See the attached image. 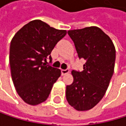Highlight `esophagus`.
<instances>
[{
  "mask_svg": "<svg viewBox=\"0 0 126 126\" xmlns=\"http://www.w3.org/2000/svg\"><path fill=\"white\" fill-rule=\"evenodd\" d=\"M69 70L68 69H62L61 70V74H62V76H64V75L69 73Z\"/></svg>",
  "mask_w": 126,
  "mask_h": 126,
  "instance_id": "esophagus-1",
  "label": "esophagus"
}]
</instances>
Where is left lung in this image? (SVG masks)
Segmentation results:
<instances>
[{
	"label": "left lung",
	"mask_w": 126,
	"mask_h": 126,
	"mask_svg": "<svg viewBox=\"0 0 126 126\" xmlns=\"http://www.w3.org/2000/svg\"><path fill=\"white\" fill-rule=\"evenodd\" d=\"M68 35L85 63L83 71H72L73 82L66 86V100L76 110H88L106 93L114 72L116 49L110 38L96 26L69 30Z\"/></svg>",
	"instance_id": "1"
}]
</instances>
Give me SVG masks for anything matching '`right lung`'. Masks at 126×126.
Listing matches in <instances>:
<instances>
[{
    "mask_svg": "<svg viewBox=\"0 0 126 126\" xmlns=\"http://www.w3.org/2000/svg\"><path fill=\"white\" fill-rule=\"evenodd\" d=\"M66 30L50 27L41 20L27 23L13 36L10 47V65L13 85L19 97L30 105H38L48 97L61 75L59 69L46 65Z\"/></svg>",
    "mask_w": 126,
    "mask_h": 126,
    "instance_id": "1",
    "label": "right lung"
}]
</instances>
